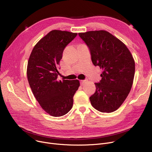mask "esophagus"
<instances>
[{"label":"esophagus","instance_id":"esophagus-1","mask_svg":"<svg viewBox=\"0 0 152 152\" xmlns=\"http://www.w3.org/2000/svg\"><path fill=\"white\" fill-rule=\"evenodd\" d=\"M86 81H85V80H81V81H80V84H81V85L83 86V85L86 83Z\"/></svg>","mask_w":152,"mask_h":152}]
</instances>
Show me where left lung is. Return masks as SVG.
Listing matches in <instances>:
<instances>
[{
    "label": "left lung",
    "mask_w": 152,
    "mask_h": 152,
    "mask_svg": "<svg viewBox=\"0 0 152 152\" xmlns=\"http://www.w3.org/2000/svg\"><path fill=\"white\" fill-rule=\"evenodd\" d=\"M89 47L95 66L103 69L102 79L95 83V92L89 99L103 113L116 111L128 95L133 83L135 61L126 45L104 30L78 33Z\"/></svg>",
    "instance_id": "1"
}]
</instances>
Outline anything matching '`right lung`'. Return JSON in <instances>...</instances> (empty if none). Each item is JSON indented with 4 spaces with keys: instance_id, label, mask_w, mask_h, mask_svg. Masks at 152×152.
<instances>
[{
    "instance_id": "obj_1",
    "label": "right lung",
    "mask_w": 152,
    "mask_h": 152,
    "mask_svg": "<svg viewBox=\"0 0 152 152\" xmlns=\"http://www.w3.org/2000/svg\"><path fill=\"white\" fill-rule=\"evenodd\" d=\"M77 34L52 30L36 44L29 56L27 66L29 84L39 105L52 116H63L71 109L73 96L80 86L77 79L57 80L63 52Z\"/></svg>"
}]
</instances>
